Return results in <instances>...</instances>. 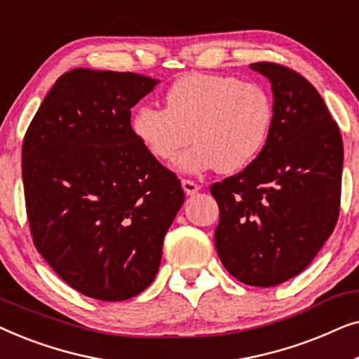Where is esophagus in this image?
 Masks as SVG:
<instances>
[{
    "instance_id": "1",
    "label": "esophagus",
    "mask_w": 359,
    "mask_h": 359,
    "mask_svg": "<svg viewBox=\"0 0 359 359\" xmlns=\"http://www.w3.org/2000/svg\"><path fill=\"white\" fill-rule=\"evenodd\" d=\"M181 186H183V191L186 193V196H194L199 191V186L196 184L194 181H189V180L181 181Z\"/></svg>"
}]
</instances>
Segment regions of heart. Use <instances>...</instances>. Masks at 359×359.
Instances as JSON below:
<instances>
[{
  "mask_svg": "<svg viewBox=\"0 0 359 359\" xmlns=\"http://www.w3.org/2000/svg\"><path fill=\"white\" fill-rule=\"evenodd\" d=\"M274 107L268 91L225 75L191 73L166 93V109L142 106L130 122L140 145L160 161L173 160L191 140L196 144L175 161L184 175L219 170L225 175L255 163L268 144Z\"/></svg>",
  "mask_w": 359,
  "mask_h": 359,
  "instance_id": "obj_1",
  "label": "heart"
}]
</instances>
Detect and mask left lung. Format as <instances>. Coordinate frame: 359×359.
I'll return each instance as SVG.
<instances>
[{
	"mask_svg": "<svg viewBox=\"0 0 359 359\" xmlns=\"http://www.w3.org/2000/svg\"><path fill=\"white\" fill-rule=\"evenodd\" d=\"M250 68L271 83L273 127L255 163L210 188L215 248L240 283L271 287L304 271L335 229L343 142L306 78L276 63Z\"/></svg>",
	"mask_w": 359,
	"mask_h": 359,
	"instance_id": "8db88e82",
	"label": "left lung"
}]
</instances>
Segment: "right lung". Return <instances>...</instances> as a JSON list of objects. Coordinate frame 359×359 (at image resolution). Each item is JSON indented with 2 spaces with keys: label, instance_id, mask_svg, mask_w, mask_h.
<instances>
[{
  "label": "right lung",
  "instance_id": "right-lung-1",
  "mask_svg": "<svg viewBox=\"0 0 359 359\" xmlns=\"http://www.w3.org/2000/svg\"><path fill=\"white\" fill-rule=\"evenodd\" d=\"M158 83L75 68L47 93L24 137L36 248L68 286L97 301H126L150 286L184 203L180 180L130 129V109Z\"/></svg>",
  "mask_w": 359,
  "mask_h": 359
}]
</instances>
